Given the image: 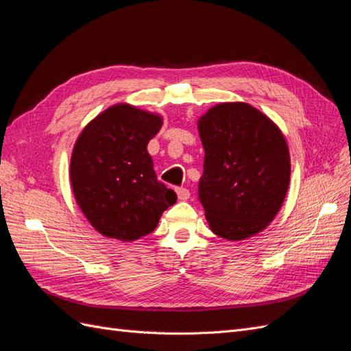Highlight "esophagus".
<instances>
[{
    "mask_svg": "<svg viewBox=\"0 0 351 351\" xmlns=\"http://www.w3.org/2000/svg\"><path fill=\"white\" fill-rule=\"evenodd\" d=\"M176 192H177V197H178L180 200H187V199L190 197V192H189L187 189H184V187L176 189Z\"/></svg>",
    "mask_w": 351,
    "mask_h": 351,
    "instance_id": "obj_1",
    "label": "esophagus"
}]
</instances>
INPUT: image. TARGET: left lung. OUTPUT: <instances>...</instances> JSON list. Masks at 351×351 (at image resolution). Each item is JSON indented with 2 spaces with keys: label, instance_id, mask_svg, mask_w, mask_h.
<instances>
[{
  "label": "left lung",
  "instance_id": "1",
  "mask_svg": "<svg viewBox=\"0 0 351 351\" xmlns=\"http://www.w3.org/2000/svg\"><path fill=\"white\" fill-rule=\"evenodd\" d=\"M205 149L199 200L217 236L258 234L278 214L290 184V154L281 130L246 102L212 107L197 121Z\"/></svg>",
  "mask_w": 351,
  "mask_h": 351
}]
</instances>
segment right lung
<instances>
[{
  "label": "right lung",
  "instance_id": "add662e5",
  "mask_svg": "<svg viewBox=\"0 0 351 351\" xmlns=\"http://www.w3.org/2000/svg\"><path fill=\"white\" fill-rule=\"evenodd\" d=\"M161 115L117 104L84 127L73 147L70 182L84 217L102 236L134 241L149 234L176 204L158 182L147 143Z\"/></svg>",
  "mask_w": 351,
  "mask_h": 351
}]
</instances>
